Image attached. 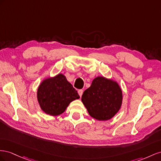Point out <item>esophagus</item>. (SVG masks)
<instances>
[{"label":"esophagus","instance_id":"34e87169","mask_svg":"<svg viewBox=\"0 0 161 161\" xmlns=\"http://www.w3.org/2000/svg\"><path fill=\"white\" fill-rule=\"evenodd\" d=\"M78 94H79L80 96L81 97V96H82V94H83V90H78Z\"/></svg>","mask_w":161,"mask_h":161}]
</instances>
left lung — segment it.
<instances>
[{
	"label": "left lung",
	"mask_w": 161,
	"mask_h": 161,
	"mask_svg": "<svg viewBox=\"0 0 161 161\" xmlns=\"http://www.w3.org/2000/svg\"><path fill=\"white\" fill-rule=\"evenodd\" d=\"M81 101L92 117L98 121H107L121 107L122 90L114 80L98 76L84 91Z\"/></svg>",
	"instance_id": "obj_1"
}]
</instances>
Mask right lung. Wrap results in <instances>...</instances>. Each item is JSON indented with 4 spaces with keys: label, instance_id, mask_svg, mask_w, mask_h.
Instances as JSON below:
<instances>
[{
    "label": "right lung",
    "instance_id": "right-lung-1",
    "mask_svg": "<svg viewBox=\"0 0 161 161\" xmlns=\"http://www.w3.org/2000/svg\"><path fill=\"white\" fill-rule=\"evenodd\" d=\"M79 98L77 90L63 73L46 78L37 90V100L40 108L51 116L62 114L72 101Z\"/></svg>",
    "mask_w": 161,
    "mask_h": 161
}]
</instances>
